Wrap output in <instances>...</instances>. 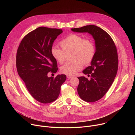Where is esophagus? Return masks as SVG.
<instances>
[{"mask_svg":"<svg viewBox=\"0 0 135 135\" xmlns=\"http://www.w3.org/2000/svg\"><path fill=\"white\" fill-rule=\"evenodd\" d=\"M67 79H71V78H73V76H69V75H67Z\"/></svg>","mask_w":135,"mask_h":135,"instance_id":"1","label":"esophagus"}]
</instances>
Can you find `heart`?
<instances>
[{"label":"heart","instance_id":"heart-1","mask_svg":"<svg viewBox=\"0 0 135 135\" xmlns=\"http://www.w3.org/2000/svg\"><path fill=\"white\" fill-rule=\"evenodd\" d=\"M60 45L62 49L53 47L51 53L57 62L62 64L66 60V54L72 53L71 59L73 61L66 63L60 68V71L67 75H75L83 68L84 65L90 64L95 54L94 43L78 34L67 36L61 41Z\"/></svg>","mask_w":135,"mask_h":135}]
</instances>
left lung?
I'll use <instances>...</instances> for the list:
<instances>
[{"mask_svg": "<svg viewBox=\"0 0 135 135\" xmlns=\"http://www.w3.org/2000/svg\"><path fill=\"white\" fill-rule=\"evenodd\" d=\"M73 31L88 32L95 41V54L91 66L83 73L90 76L88 80L84 76L78 78L80 82L78 92L80 98L86 102H94L103 98L112 85L118 69L117 47L109 35L102 28L88 25L71 28Z\"/></svg>", "mask_w": 135, "mask_h": 135, "instance_id": "8db88e82", "label": "left lung"}]
</instances>
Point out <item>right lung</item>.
Returning a JSON list of instances; mask_svg holds the SVG:
<instances>
[{"label":"right lung","instance_id":"right-lung-1","mask_svg":"<svg viewBox=\"0 0 135 135\" xmlns=\"http://www.w3.org/2000/svg\"><path fill=\"white\" fill-rule=\"evenodd\" d=\"M62 29L44 27L37 28L26 35L16 53V68L32 97L43 104L55 101L60 94L66 75L49 78V72L56 73L58 68L51 50Z\"/></svg>","mask_w":135,"mask_h":135}]
</instances>
